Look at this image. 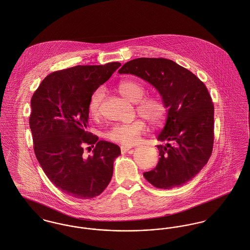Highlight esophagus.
Returning <instances> with one entry per match:
<instances>
[{
  "instance_id": "obj_1",
  "label": "esophagus",
  "mask_w": 250,
  "mask_h": 250,
  "mask_svg": "<svg viewBox=\"0 0 250 250\" xmlns=\"http://www.w3.org/2000/svg\"><path fill=\"white\" fill-rule=\"evenodd\" d=\"M120 149H121V152H122V153H126V152H128L129 150H131L132 147H131V146H125V145H123V146L120 147Z\"/></svg>"
}]
</instances>
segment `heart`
<instances>
[{"label": "heart", "mask_w": 250, "mask_h": 250, "mask_svg": "<svg viewBox=\"0 0 250 250\" xmlns=\"http://www.w3.org/2000/svg\"><path fill=\"white\" fill-rule=\"evenodd\" d=\"M117 91L126 99L136 103V112L145 118L151 125H160L167 114V107L158 95H147L143 84L136 80H123L116 86ZM104 97V90L98 88L91 93L88 103V111L92 117H97L101 113V104ZM147 130V125L142 118H136L132 122L116 123L104 133V137L110 141L125 146L138 143L140 136Z\"/></svg>", "instance_id": "heart-1"}]
</instances>
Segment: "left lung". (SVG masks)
Masks as SVG:
<instances>
[{
    "label": "left lung",
    "instance_id": "8db88e82",
    "mask_svg": "<svg viewBox=\"0 0 250 250\" xmlns=\"http://www.w3.org/2000/svg\"><path fill=\"white\" fill-rule=\"evenodd\" d=\"M120 74H134L152 84L167 107V119L158 136L159 163L143 173L157 188L171 189L191 181L207 163L214 143V104L194 73L165 58H137L124 64Z\"/></svg>",
    "mask_w": 250,
    "mask_h": 250
}]
</instances>
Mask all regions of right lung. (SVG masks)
<instances>
[{
    "mask_svg": "<svg viewBox=\"0 0 250 250\" xmlns=\"http://www.w3.org/2000/svg\"><path fill=\"white\" fill-rule=\"evenodd\" d=\"M121 66H75L54 71L31 98L29 127L34 153L46 177L68 196L88 200L99 196L111 182L120 148L98 140L87 131L91 93ZM85 144H96L84 158Z\"/></svg>",
    "mask_w": 250,
    "mask_h": 250,
    "instance_id": "add662e5",
    "label": "right lung"
}]
</instances>
